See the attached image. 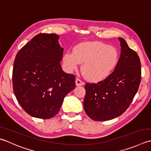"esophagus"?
Returning a JSON list of instances; mask_svg holds the SVG:
<instances>
[{
	"label": "esophagus",
	"mask_w": 151,
	"mask_h": 151,
	"mask_svg": "<svg viewBox=\"0 0 151 151\" xmlns=\"http://www.w3.org/2000/svg\"><path fill=\"white\" fill-rule=\"evenodd\" d=\"M75 83H76V86H81L84 85V82H82L81 80H80L79 78H76V81H75Z\"/></svg>",
	"instance_id": "34e87169"
}]
</instances>
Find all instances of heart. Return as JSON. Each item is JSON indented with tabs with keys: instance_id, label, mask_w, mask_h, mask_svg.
Here are the masks:
<instances>
[{
	"instance_id": "obj_1",
	"label": "heart",
	"mask_w": 151,
	"mask_h": 151,
	"mask_svg": "<svg viewBox=\"0 0 151 151\" xmlns=\"http://www.w3.org/2000/svg\"><path fill=\"white\" fill-rule=\"evenodd\" d=\"M63 61L66 69L72 72L82 63V70L91 81L105 78L114 69L119 61V53L113 46L99 42L78 44L73 53L65 54Z\"/></svg>"
}]
</instances>
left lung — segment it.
I'll list each match as a JSON object with an SVG mask.
<instances>
[{
	"label": "left lung",
	"instance_id": "8db88e82",
	"mask_svg": "<svg viewBox=\"0 0 151 151\" xmlns=\"http://www.w3.org/2000/svg\"><path fill=\"white\" fill-rule=\"evenodd\" d=\"M120 42V56L114 71L97 83H86L84 109L91 119L106 121L124 113L141 82V62L137 54L124 39Z\"/></svg>",
	"mask_w": 151,
	"mask_h": 151
}]
</instances>
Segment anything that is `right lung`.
I'll return each mask as SVG.
<instances>
[{"instance_id":"obj_1","label":"right lung","mask_w":151,"mask_h":151,"mask_svg":"<svg viewBox=\"0 0 151 151\" xmlns=\"http://www.w3.org/2000/svg\"><path fill=\"white\" fill-rule=\"evenodd\" d=\"M56 34L40 33L19 50L12 83L17 101L31 116L49 119L58 113L65 97L75 88V76L65 73L63 48Z\"/></svg>"}]
</instances>
